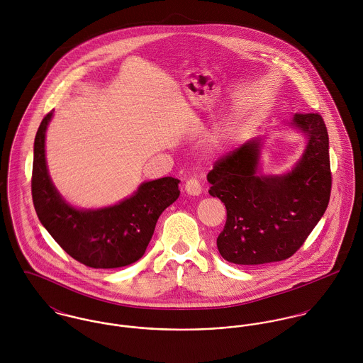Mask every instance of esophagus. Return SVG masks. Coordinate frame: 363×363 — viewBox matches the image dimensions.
I'll use <instances>...</instances> for the list:
<instances>
[{
  "instance_id": "34e87169",
  "label": "esophagus",
  "mask_w": 363,
  "mask_h": 363,
  "mask_svg": "<svg viewBox=\"0 0 363 363\" xmlns=\"http://www.w3.org/2000/svg\"><path fill=\"white\" fill-rule=\"evenodd\" d=\"M186 191L190 196H200L201 191H203V187H201V184H200V182L197 179L191 177V179H189L186 182Z\"/></svg>"
}]
</instances>
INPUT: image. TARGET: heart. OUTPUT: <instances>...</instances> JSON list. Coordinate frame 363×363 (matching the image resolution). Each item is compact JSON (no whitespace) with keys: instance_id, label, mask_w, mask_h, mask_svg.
Masks as SVG:
<instances>
[{"instance_id":"obj_1","label":"heart","mask_w":363,"mask_h":363,"mask_svg":"<svg viewBox=\"0 0 363 363\" xmlns=\"http://www.w3.org/2000/svg\"><path fill=\"white\" fill-rule=\"evenodd\" d=\"M215 143H219V138H215ZM145 154H147V150L144 151V155H145Z\"/></svg>"}]
</instances>
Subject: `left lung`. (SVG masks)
Masks as SVG:
<instances>
[{
    "label": "left lung",
    "mask_w": 363,
    "mask_h": 363,
    "mask_svg": "<svg viewBox=\"0 0 363 363\" xmlns=\"http://www.w3.org/2000/svg\"><path fill=\"white\" fill-rule=\"evenodd\" d=\"M291 125L308 137L306 150L291 172L257 173L262 141L253 138L218 159L208 173V193L226 208L216 246L229 262L259 265L289 259L327 209L331 169L324 120L318 113H296Z\"/></svg>",
    "instance_id": "1"
}]
</instances>
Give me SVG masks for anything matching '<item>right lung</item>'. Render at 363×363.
Wrapping results in <instances>:
<instances>
[{
	"label": "right lung",
	"mask_w": 363,
	"mask_h": 363,
	"mask_svg": "<svg viewBox=\"0 0 363 363\" xmlns=\"http://www.w3.org/2000/svg\"><path fill=\"white\" fill-rule=\"evenodd\" d=\"M52 110L35 138L32 199L42 225L71 257L92 268H118L141 259L160 213L180 194L179 180L162 177L143 183L121 203L101 209H77L64 201L48 172L45 138Z\"/></svg>",
	"instance_id": "obj_1"
}]
</instances>
